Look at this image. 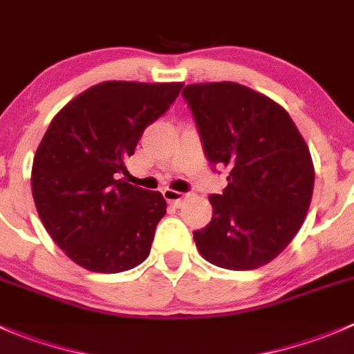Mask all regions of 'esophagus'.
Returning <instances> with one entry per match:
<instances>
[{"label": "esophagus", "mask_w": 354, "mask_h": 354, "mask_svg": "<svg viewBox=\"0 0 354 354\" xmlns=\"http://www.w3.org/2000/svg\"><path fill=\"white\" fill-rule=\"evenodd\" d=\"M162 195H164V198H166L169 203H173L174 207H181V205H183L185 198H187V194H181V192L171 190V188H166V190L162 192Z\"/></svg>", "instance_id": "34e87169"}]
</instances>
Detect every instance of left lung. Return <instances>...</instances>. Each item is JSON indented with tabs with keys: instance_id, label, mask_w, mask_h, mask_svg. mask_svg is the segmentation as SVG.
<instances>
[{
	"instance_id": "1",
	"label": "left lung",
	"mask_w": 354,
	"mask_h": 354,
	"mask_svg": "<svg viewBox=\"0 0 354 354\" xmlns=\"http://www.w3.org/2000/svg\"><path fill=\"white\" fill-rule=\"evenodd\" d=\"M212 167L227 187L212 194V219L194 231L207 262L231 270L266 266L291 243L313 192V162L288 111L234 82L183 88Z\"/></svg>"
}]
</instances>
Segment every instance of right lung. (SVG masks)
Instances as JSON below:
<instances>
[{
  "label": "right lung",
  "mask_w": 354,
  "mask_h": 354,
  "mask_svg": "<svg viewBox=\"0 0 354 354\" xmlns=\"http://www.w3.org/2000/svg\"><path fill=\"white\" fill-rule=\"evenodd\" d=\"M181 87L102 82L49 124L32 164V195L53 240L84 269L116 274L149 257L166 200L118 174L127 173V157Z\"/></svg>",
  "instance_id": "right-lung-1"
}]
</instances>
